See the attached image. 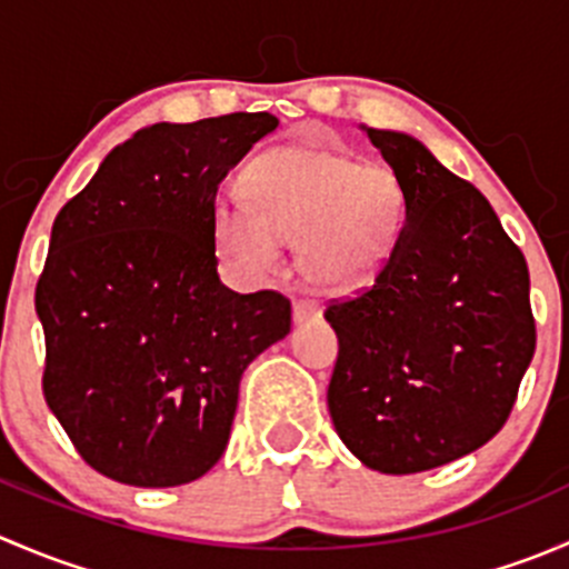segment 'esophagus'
Returning <instances> with one entry per match:
<instances>
[{
    "label": "esophagus",
    "instance_id": "1",
    "mask_svg": "<svg viewBox=\"0 0 569 569\" xmlns=\"http://www.w3.org/2000/svg\"><path fill=\"white\" fill-rule=\"evenodd\" d=\"M319 313H321V308L317 306V302H311V300H297L295 302V321H297V325L317 319Z\"/></svg>",
    "mask_w": 569,
    "mask_h": 569
}]
</instances>
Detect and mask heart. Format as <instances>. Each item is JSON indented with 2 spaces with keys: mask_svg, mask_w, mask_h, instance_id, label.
Wrapping results in <instances>:
<instances>
[{
  "mask_svg": "<svg viewBox=\"0 0 569 569\" xmlns=\"http://www.w3.org/2000/svg\"><path fill=\"white\" fill-rule=\"evenodd\" d=\"M239 189L248 209L220 206L214 239L242 272H272L280 242H300V269L311 283L352 291L391 252L401 187L388 164L355 162L317 146L278 148L244 170Z\"/></svg>",
  "mask_w": 569,
  "mask_h": 569,
  "instance_id": "obj_1",
  "label": "heart"
}]
</instances>
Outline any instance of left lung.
Masks as SVG:
<instances>
[{
    "instance_id": "left-lung-1",
    "label": "left lung",
    "mask_w": 569,
    "mask_h": 569,
    "mask_svg": "<svg viewBox=\"0 0 569 569\" xmlns=\"http://www.w3.org/2000/svg\"><path fill=\"white\" fill-rule=\"evenodd\" d=\"M366 134L399 178L405 217L375 283L327 306V407L366 468L421 473L507 423L537 347L529 267L473 183L416 137Z\"/></svg>"
}]
</instances>
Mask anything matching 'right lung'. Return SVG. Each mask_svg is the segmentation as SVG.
I'll return each instance as SVG.
<instances>
[{"mask_svg":"<svg viewBox=\"0 0 569 569\" xmlns=\"http://www.w3.org/2000/svg\"><path fill=\"white\" fill-rule=\"evenodd\" d=\"M274 129L269 112L153 123L57 214L36 289L43 396L107 479L178 487L214 468L244 369L289 336L291 302L231 291L214 252L217 187Z\"/></svg>","mask_w":569,"mask_h":569,"instance_id":"obj_1","label":"right lung"}]
</instances>
